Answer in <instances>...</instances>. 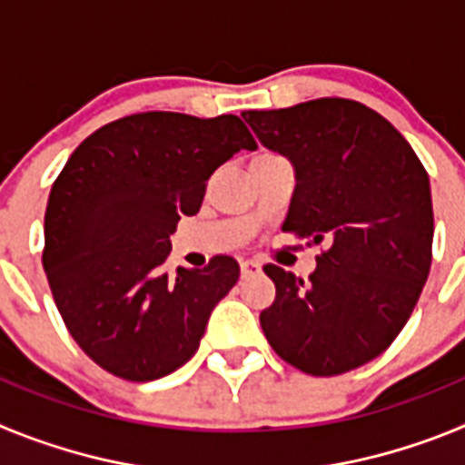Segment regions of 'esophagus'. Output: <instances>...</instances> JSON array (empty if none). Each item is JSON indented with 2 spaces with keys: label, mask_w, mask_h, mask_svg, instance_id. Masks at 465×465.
Listing matches in <instances>:
<instances>
[{
  "label": "esophagus",
  "mask_w": 465,
  "mask_h": 465,
  "mask_svg": "<svg viewBox=\"0 0 465 465\" xmlns=\"http://www.w3.org/2000/svg\"><path fill=\"white\" fill-rule=\"evenodd\" d=\"M240 268H242V277H249V274H256L261 272V262L256 258H242L240 261Z\"/></svg>",
  "instance_id": "1"
}]
</instances>
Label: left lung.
<instances>
[{
  "mask_svg": "<svg viewBox=\"0 0 465 465\" xmlns=\"http://www.w3.org/2000/svg\"><path fill=\"white\" fill-rule=\"evenodd\" d=\"M242 116L295 167L283 232L328 244L307 282L262 268L277 289L262 332L307 375L361 368L398 338L429 279V174L396 127L361 102L322 97Z\"/></svg>",
  "mask_w": 465,
  "mask_h": 465,
  "instance_id": "left-lung-1",
  "label": "left lung"
}]
</instances>
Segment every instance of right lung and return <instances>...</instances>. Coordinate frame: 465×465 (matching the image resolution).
<instances>
[{
	"label": "right lung",
	"mask_w": 465,
	"mask_h": 465,
	"mask_svg": "<svg viewBox=\"0 0 465 465\" xmlns=\"http://www.w3.org/2000/svg\"><path fill=\"white\" fill-rule=\"evenodd\" d=\"M256 146L232 114L143 111L69 155L48 195L41 262L64 326L106 372L151 381L197 351L240 265L221 253L203 270L165 272L170 235L200 212L213 170Z\"/></svg>",
	"instance_id": "1"
}]
</instances>
